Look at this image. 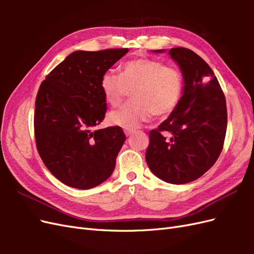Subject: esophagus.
Returning a JSON list of instances; mask_svg holds the SVG:
<instances>
[{
	"label": "esophagus",
	"mask_w": 254,
	"mask_h": 254,
	"mask_svg": "<svg viewBox=\"0 0 254 254\" xmlns=\"http://www.w3.org/2000/svg\"><path fill=\"white\" fill-rule=\"evenodd\" d=\"M125 131V134L127 135V136H129V135H131L132 133H133V130L132 129H125L124 130Z\"/></svg>",
	"instance_id": "34e87169"
}]
</instances>
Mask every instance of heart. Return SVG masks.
Returning a JSON list of instances; mask_svg holds the SVG:
<instances>
[{
	"label": "heart",
	"instance_id": "heart-1",
	"mask_svg": "<svg viewBox=\"0 0 254 254\" xmlns=\"http://www.w3.org/2000/svg\"><path fill=\"white\" fill-rule=\"evenodd\" d=\"M106 102L118 107L132 91V99L109 114L112 125L133 129L153 114L164 117L178 106L184 88L181 71L174 65L151 58L128 60L120 75L106 73L101 79Z\"/></svg>",
	"mask_w": 254,
	"mask_h": 254
}]
</instances>
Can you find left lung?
I'll use <instances>...</instances> for the list:
<instances>
[{
  "mask_svg": "<svg viewBox=\"0 0 254 254\" xmlns=\"http://www.w3.org/2000/svg\"><path fill=\"white\" fill-rule=\"evenodd\" d=\"M170 55L182 71L183 95L170 118L149 132L146 162L161 180L184 184L217 161L227 131V106L216 76L200 56L186 48L171 49Z\"/></svg>",
  "mask_w": 254,
  "mask_h": 254,
  "instance_id": "1",
  "label": "left lung"
}]
</instances>
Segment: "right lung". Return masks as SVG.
Wrapping results in <instances>:
<instances>
[{
  "label": "right lung",
  "mask_w": 254,
  "mask_h": 254,
  "mask_svg": "<svg viewBox=\"0 0 254 254\" xmlns=\"http://www.w3.org/2000/svg\"><path fill=\"white\" fill-rule=\"evenodd\" d=\"M128 52L76 51L47 75L38 90L34 131L44 165L66 186L88 190L111 176L126 135L119 126L93 130L105 119L106 72Z\"/></svg>",
  "instance_id": "obj_1"
}]
</instances>
